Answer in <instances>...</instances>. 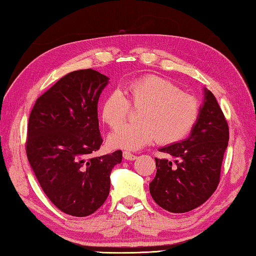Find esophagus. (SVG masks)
Wrapping results in <instances>:
<instances>
[{"instance_id": "esophagus-1", "label": "esophagus", "mask_w": 256, "mask_h": 256, "mask_svg": "<svg viewBox=\"0 0 256 256\" xmlns=\"http://www.w3.org/2000/svg\"><path fill=\"white\" fill-rule=\"evenodd\" d=\"M123 158L126 160H134L136 158V156L132 153H130V152H123Z\"/></svg>"}]
</instances>
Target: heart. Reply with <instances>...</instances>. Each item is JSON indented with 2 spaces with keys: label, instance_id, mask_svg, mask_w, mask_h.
<instances>
[{
  "label": "heart",
  "instance_id": "1",
  "mask_svg": "<svg viewBox=\"0 0 256 256\" xmlns=\"http://www.w3.org/2000/svg\"><path fill=\"white\" fill-rule=\"evenodd\" d=\"M108 94L101 104V118L108 126L116 128L124 122L130 103L140 106L136 123H126L108 136L113 148L138 150L155 138L164 145L184 138L198 121L200 103L196 96L184 94L170 80L150 74L133 80Z\"/></svg>",
  "mask_w": 256,
  "mask_h": 256
}]
</instances>
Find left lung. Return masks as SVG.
Here are the masks:
<instances>
[{"label": "left lung", "instance_id": "left-lung-1", "mask_svg": "<svg viewBox=\"0 0 256 256\" xmlns=\"http://www.w3.org/2000/svg\"><path fill=\"white\" fill-rule=\"evenodd\" d=\"M204 92L198 121L188 138L160 150L170 158H155L157 170L150 192L157 204L174 214L206 202L220 182L229 126L216 96L206 88Z\"/></svg>", "mask_w": 256, "mask_h": 256}]
</instances>
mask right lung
<instances>
[{"label":"right lung","mask_w":256,"mask_h":256,"mask_svg":"<svg viewBox=\"0 0 256 256\" xmlns=\"http://www.w3.org/2000/svg\"><path fill=\"white\" fill-rule=\"evenodd\" d=\"M106 76L82 69L64 76L36 100L27 126L26 154L42 189L59 210L86 216L104 204L110 174L122 152L91 157L102 138L98 101Z\"/></svg>","instance_id":"add662e5"}]
</instances>
